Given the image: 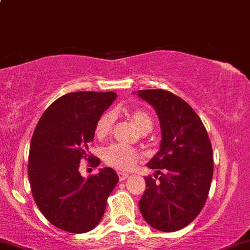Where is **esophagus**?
Listing matches in <instances>:
<instances>
[{
	"label": "esophagus",
	"instance_id": "1",
	"mask_svg": "<svg viewBox=\"0 0 250 250\" xmlns=\"http://www.w3.org/2000/svg\"><path fill=\"white\" fill-rule=\"evenodd\" d=\"M117 174H119L120 182H123V180H125L129 177V174L125 173V172H117Z\"/></svg>",
	"mask_w": 250,
	"mask_h": 250
}]
</instances>
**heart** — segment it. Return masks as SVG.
Here are the masks:
<instances>
[{
	"instance_id": "1",
	"label": "heart",
	"mask_w": 250,
	"mask_h": 250,
	"mask_svg": "<svg viewBox=\"0 0 250 250\" xmlns=\"http://www.w3.org/2000/svg\"><path fill=\"white\" fill-rule=\"evenodd\" d=\"M116 115L114 112H107L101 115L95 125V135L98 138L107 136L112 130L114 122H115ZM131 119L135 125L140 128L143 133H149L152 129V120L146 112L141 109H136L131 113ZM102 158L104 163L114 169L120 171L131 170L136 164L137 159L140 158V154L135 149L128 148V146H120V144H113L107 146L102 151Z\"/></svg>"
}]
</instances>
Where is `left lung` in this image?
<instances>
[{
    "label": "left lung",
    "instance_id": "left-lung-1",
    "mask_svg": "<svg viewBox=\"0 0 250 250\" xmlns=\"http://www.w3.org/2000/svg\"><path fill=\"white\" fill-rule=\"evenodd\" d=\"M137 95L155 108L162 131L158 152L146 164L161 177L144 178L146 191L138 207L155 229L179 230L206 203L213 176L211 141L199 116L183 99L163 89L137 91Z\"/></svg>",
    "mask_w": 250,
    "mask_h": 250
}]
</instances>
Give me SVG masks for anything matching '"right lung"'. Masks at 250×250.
Returning <instances> with one entry per match:
<instances>
[{
    "mask_svg": "<svg viewBox=\"0 0 250 250\" xmlns=\"http://www.w3.org/2000/svg\"><path fill=\"white\" fill-rule=\"evenodd\" d=\"M115 99L114 92L65 94L50 104L36 125L29 152L30 185L39 211L59 229L77 234L92 230L119 182L112 167L88 178L79 172L96 122ZM99 164L100 159H93L92 165Z\"/></svg>",
    "mask_w": 250,
    "mask_h": 250,
    "instance_id": "obj_1",
    "label": "right lung"
}]
</instances>
